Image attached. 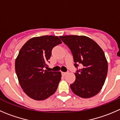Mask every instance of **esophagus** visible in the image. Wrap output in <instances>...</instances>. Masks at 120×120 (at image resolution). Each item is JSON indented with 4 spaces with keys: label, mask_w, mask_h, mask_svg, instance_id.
Here are the masks:
<instances>
[{
    "label": "esophagus",
    "mask_w": 120,
    "mask_h": 120,
    "mask_svg": "<svg viewBox=\"0 0 120 120\" xmlns=\"http://www.w3.org/2000/svg\"><path fill=\"white\" fill-rule=\"evenodd\" d=\"M68 72H62V74L64 75V76H65L66 75H67V74H68Z\"/></svg>",
    "instance_id": "34e87169"
}]
</instances>
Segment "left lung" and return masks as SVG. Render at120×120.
Here are the masks:
<instances>
[{
	"instance_id": "obj_1",
	"label": "left lung",
	"mask_w": 120,
	"mask_h": 120,
	"mask_svg": "<svg viewBox=\"0 0 120 120\" xmlns=\"http://www.w3.org/2000/svg\"><path fill=\"white\" fill-rule=\"evenodd\" d=\"M59 38L72 53L74 65L82 68L75 73V82L70 87L75 95L88 98L102 89L107 77L108 62L104 52L96 42L85 36L66 35Z\"/></svg>"
}]
</instances>
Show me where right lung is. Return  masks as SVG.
Wrapping results in <instances>:
<instances>
[{
    "instance_id": "add662e5",
    "label": "right lung",
    "mask_w": 120,
    "mask_h": 120,
    "mask_svg": "<svg viewBox=\"0 0 120 120\" xmlns=\"http://www.w3.org/2000/svg\"><path fill=\"white\" fill-rule=\"evenodd\" d=\"M62 43L57 36H42L28 40L20 49L15 60V71L19 84L26 94L37 101L53 95L61 79V72L44 68L53 47Z\"/></svg>"
}]
</instances>
